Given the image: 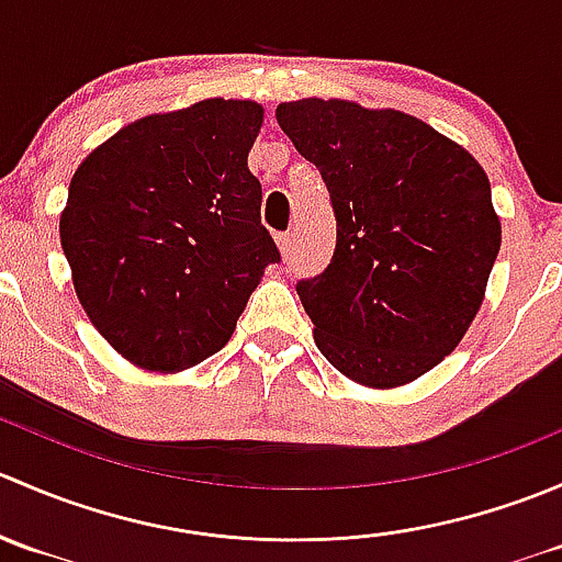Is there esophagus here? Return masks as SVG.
<instances>
[{"label":"esophagus","instance_id":"1","mask_svg":"<svg viewBox=\"0 0 562 562\" xmlns=\"http://www.w3.org/2000/svg\"><path fill=\"white\" fill-rule=\"evenodd\" d=\"M277 249H280L282 260H288V255L293 252V234H277Z\"/></svg>","mask_w":562,"mask_h":562}]
</instances>
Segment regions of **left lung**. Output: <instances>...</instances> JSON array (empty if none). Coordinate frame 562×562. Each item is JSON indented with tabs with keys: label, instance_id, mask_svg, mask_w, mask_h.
<instances>
[{
	"label": "left lung",
	"instance_id": "obj_1",
	"mask_svg": "<svg viewBox=\"0 0 562 562\" xmlns=\"http://www.w3.org/2000/svg\"><path fill=\"white\" fill-rule=\"evenodd\" d=\"M277 122L321 171L331 263L296 285L334 370L396 389L438 367L473 323L501 249L490 179L422 119L350 100H293Z\"/></svg>",
	"mask_w": 562,
	"mask_h": 562
}]
</instances>
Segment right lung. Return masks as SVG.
I'll return each instance as SVG.
<instances>
[{"instance_id":"right-lung-1","label":"right lung","mask_w":562,"mask_h":562,"mask_svg":"<svg viewBox=\"0 0 562 562\" xmlns=\"http://www.w3.org/2000/svg\"><path fill=\"white\" fill-rule=\"evenodd\" d=\"M260 124L255 100H201L127 124L72 173L59 217L72 288L130 364L181 372L217 353L280 260L247 168Z\"/></svg>"}]
</instances>
